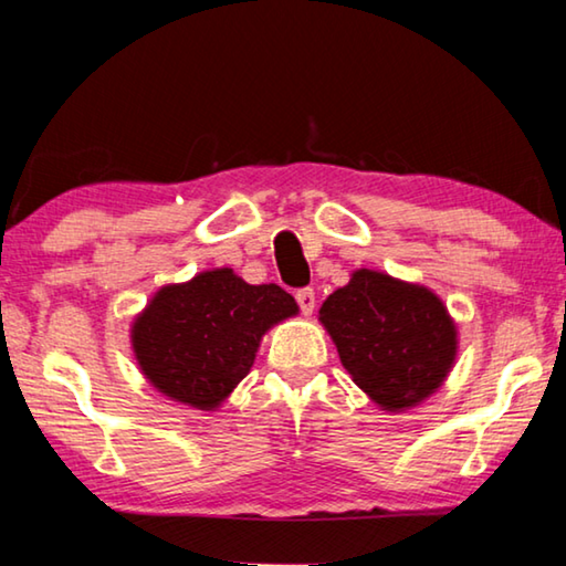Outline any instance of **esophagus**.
<instances>
[{
	"label": "esophagus",
	"mask_w": 566,
	"mask_h": 566,
	"mask_svg": "<svg viewBox=\"0 0 566 566\" xmlns=\"http://www.w3.org/2000/svg\"><path fill=\"white\" fill-rule=\"evenodd\" d=\"M294 300H297V305L305 315H310V312L315 310V292H312L310 286H302V290L294 292Z\"/></svg>",
	"instance_id": "1"
}]
</instances>
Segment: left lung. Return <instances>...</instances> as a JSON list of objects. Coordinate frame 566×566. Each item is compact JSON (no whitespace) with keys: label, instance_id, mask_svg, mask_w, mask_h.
<instances>
[{"label":"left lung","instance_id":"left-lung-1","mask_svg":"<svg viewBox=\"0 0 566 566\" xmlns=\"http://www.w3.org/2000/svg\"><path fill=\"white\" fill-rule=\"evenodd\" d=\"M319 319L353 381L389 411L415 407L452 368L454 325L424 286L360 269L323 302Z\"/></svg>","mask_w":566,"mask_h":566}]
</instances>
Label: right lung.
I'll return each mask as SVG.
<instances>
[{"mask_svg":"<svg viewBox=\"0 0 566 566\" xmlns=\"http://www.w3.org/2000/svg\"><path fill=\"white\" fill-rule=\"evenodd\" d=\"M297 302L276 284H247L231 269L198 274L157 292L134 323L132 343L159 391L213 409L254 366L261 335Z\"/></svg>","mask_w":566,"mask_h":566,"instance_id":"obj_1","label":"right lung"}]
</instances>
